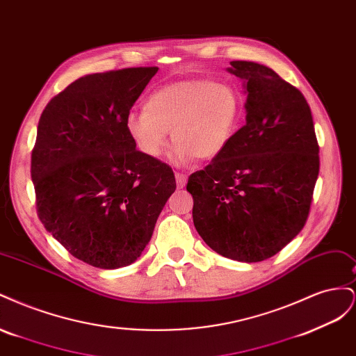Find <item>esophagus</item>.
<instances>
[{"label": "esophagus", "mask_w": 356, "mask_h": 356, "mask_svg": "<svg viewBox=\"0 0 356 356\" xmlns=\"http://www.w3.org/2000/svg\"><path fill=\"white\" fill-rule=\"evenodd\" d=\"M175 181H177V186L182 188L187 184V177L184 174H179V172H175Z\"/></svg>", "instance_id": "1"}]
</instances>
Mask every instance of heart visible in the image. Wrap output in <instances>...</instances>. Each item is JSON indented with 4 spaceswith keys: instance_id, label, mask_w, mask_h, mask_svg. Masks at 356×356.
<instances>
[{
    "instance_id": "1",
    "label": "heart",
    "mask_w": 356,
    "mask_h": 356,
    "mask_svg": "<svg viewBox=\"0 0 356 356\" xmlns=\"http://www.w3.org/2000/svg\"><path fill=\"white\" fill-rule=\"evenodd\" d=\"M242 99L230 83L193 79L163 86L148 96L145 111L129 114L126 131L139 153L157 160L166 153L172 132L170 160L188 165L196 159L221 156L238 131Z\"/></svg>"
}]
</instances>
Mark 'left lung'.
Here are the masks:
<instances>
[{
    "label": "left lung",
    "mask_w": 356,
    "mask_h": 356,
    "mask_svg": "<svg viewBox=\"0 0 356 356\" xmlns=\"http://www.w3.org/2000/svg\"><path fill=\"white\" fill-rule=\"evenodd\" d=\"M246 123L230 145L188 178L193 222L222 257L267 260L305 227L319 174L310 106L298 89L255 62L233 60Z\"/></svg>",
    "instance_id": "1"
}]
</instances>
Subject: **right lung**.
<instances>
[{
	"instance_id": "add662e5",
	"label": "right lung",
	"mask_w": 356,
	"mask_h": 356,
	"mask_svg": "<svg viewBox=\"0 0 356 356\" xmlns=\"http://www.w3.org/2000/svg\"><path fill=\"white\" fill-rule=\"evenodd\" d=\"M157 67L89 74L42 111L31 177L46 230L99 268L132 264L177 188L172 169L138 152L129 113Z\"/></svg>"
}]
</instances>
